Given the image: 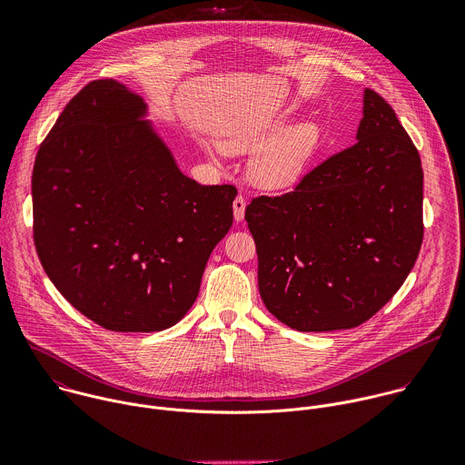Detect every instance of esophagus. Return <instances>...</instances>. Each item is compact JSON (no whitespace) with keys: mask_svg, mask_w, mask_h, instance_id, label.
Wrapping results in <instances>:
<instances>
[{"mask_svg":"<svg viewBox=\"0 0 465 465\" xmlns=\"http://www.w3.org/2000/svg\"><path fill=\"white\" fill-rule=\"evenodd\" d=\"M244 208H246L244 196L242 194L235 196V201H233V217H235L237 223H241L244 219Z\"/></svg>","mask_w":465,"mask_h":465,"instance_id":"esophagus-1","label":"esophagus"}]
</instances>
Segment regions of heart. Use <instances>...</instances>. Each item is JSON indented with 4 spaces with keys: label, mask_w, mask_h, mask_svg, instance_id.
Segmentation results:
<instances>
[{
    "label": "heart",
    "mask_w": 465,
    "mask_h": 465,
    "mask_svg": "<svg viewBox=\"0 0 465 465\" xmlns=\"http://www.w3.org/2000/svg\"><path fill=\"white\" fill-rule=\"evenodd\" d=\"M285 117L239 130L223 142L230 154H248L259 149L248 163V178L264 191L292 187L303 174L320 142L314 121H302L285 128Z\"/></svg>",
    "instance_id": "obj_1"
}]
</instances>
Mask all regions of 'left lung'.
Returning a JSON list of instances; mask_svg holds the SVG:
<instances>
[{
  "mask_svg": "<svg viewBox=\"0 0 465 465\" xmlns=\"http://www.w3.org/2000/svg\"><path fill=\"white\" fill-rule=\"evenodd\" d=\"M244 219L264 307L305 333L357 327L400 291L418 259V149L391 106L366 88L357 143L307 173L294 191L253 198Z\"/></svg>",
  "mask_w": 465,
  "mask_h": 465,
  "instance_id": "1",
  "label": "left lung"
}]
</instances>
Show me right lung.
Wrapping results in <instances>:
<instances>
[{"instance_id": "obj_1", "label": "right lung", "mask_w": 465, "mask_h": 465, "mask_svg": "<svg viewBox=\"0 0 465 465\" xmlns=\"http://www.w3.org/2000/svg\"><path fill=\"white\" fill-rule=\"evenodd\" d=\"M114 79L84 86L56 119L33 169L35 244L58 292L110 331L180 322L233 223V185L185 176Z\"/></svg>"}]
</instances>
